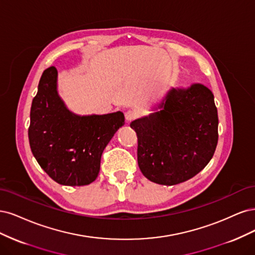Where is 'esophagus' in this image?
I'll use <instances>...</instances> for the list:
<instances>
[{
  "mask_svg": "<svg viewBox=\"0 0 255 255\" xmlns=\"http://www.w3.org/2000/svg\"><path fill=\"white\" fill-rule=\"evenodd\" d=\"M136 117H137V113L135 111H132V110H129L125 113V119L128 123L131 122V121H133L134 119H136Z\"/></svg>",
  "mask_w": 255,
  "mask_h": 255,
  "instance_id": "1",
  "label": "esophagus"
}]
</instances>
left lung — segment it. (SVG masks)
<instances>
[{
	"mask_svg": "<svg viewBox=\"0 0 255 255\" xmlns=\"http://www.w3.org/2000/svg\"><path fill=\"white\" fill-rule=\"evenodd\" d=\"M137 135V164L150 181L175 185L193 178L212 159L218 114L212 91L201 84L171 88L149 116L130 124Z\"/></svg>",
	"mask_w": 255,
	"mask_h": 255,
	"instance_id": "8db88e82",
	"label": "left lung"
}]
</instances>
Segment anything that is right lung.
I'll use <instances>...</instances> for the list:
<instances>
[{"label":"right lung","instance_id":"obj_1","mask_svg":"<svg viewBox=\"0 0 255 255\" xmlns=\"http://www.w3.org/2000/svg\"><path fill=\"white\" fill-rule=\"evenodd\" d=\"M58 72L46 69L30 108L28 138L39 165L62 185H88L97 178L104 149L125 124L121 111L103 116H77L57 91Z\"/></svg>","mask_w":255,"mask_h":255}]
</instances>
